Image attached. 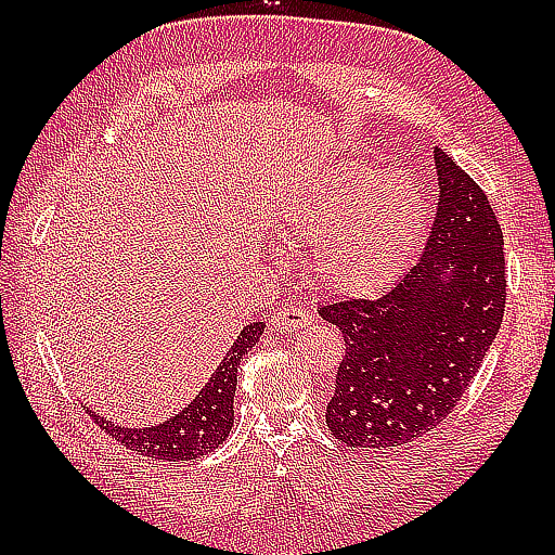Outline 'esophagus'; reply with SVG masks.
<instances>
[{"label": "esophagus", "mask_w": 555, "mask_h": 555, "mask_svg": "<svg viewBox=\"0 0 555 555\" xmlns=\"http://www.w3.org/2000/svg\"><path fill=\"white\" fill-rule=\"evenodd\" d=\"M312 322V314L305 312L298 305H288V308H281L271 324H274L276 332H296V328H305Z\"/></svg>", "instance_id": "esophagus-1"}]
</instances>
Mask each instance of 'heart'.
Instances as JSON below:
<instances>
[{"instance_id":"heart-1","label":"heart","mask_w":555,"mask_h":555,"mask_svg":"<svg viewBox=\"0 0 555 555\" xmlns=\"http://www.w3.org/2000/svg\"><path fill=\"white\" fill-rule=\"evenodd\" d=\"M427 207L405 173L340 164L281 209V223L310 243V271L336 296H376L403 274Z\"/></svg>"}]
</instances>
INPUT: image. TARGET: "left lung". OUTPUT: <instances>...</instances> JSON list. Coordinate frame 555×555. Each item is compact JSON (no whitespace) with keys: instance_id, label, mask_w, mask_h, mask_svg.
<instances>
[{"instance_id":"1","label":"left lung","mask_w":555,"mask_h":555,"mask_svg":"<svg viewBox=\"0 0 555 555\" xmlns=\"http://www.w3.org/2000/svg\"><path fill=\"white\" fill-rule=\"evenodd\" d=\"M434 159L441 193L420 262L382 298L320 305L346 340L326 424L352 448L405 446L439 427L503 322L496 211L443 150Z\"/></svg>"}]
</instances>
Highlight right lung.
<instances>
[{
  "instance_id": "right-lung-1",
  "label": "right lung",
  "mask_w": 555,
  "mask_h": 555,
  "mask_svg": "<svg viewBox=\"0 0 555 555\" xmlns=\"http://www.w3.org/2000/svg\"><path fill=\"white\" fill-rule=\"evenodd\" d=\"M262 332L264 322L247 324L193 403L183 408L179 415L157 424V427H119V424L88 410L90 417L95 420L104 434H109L112 439L133 453L155 460H173V463L203 457L227 441L233 427V396L235 382H238V364L253 350Z\"/></svg>"
}]
</instances>
